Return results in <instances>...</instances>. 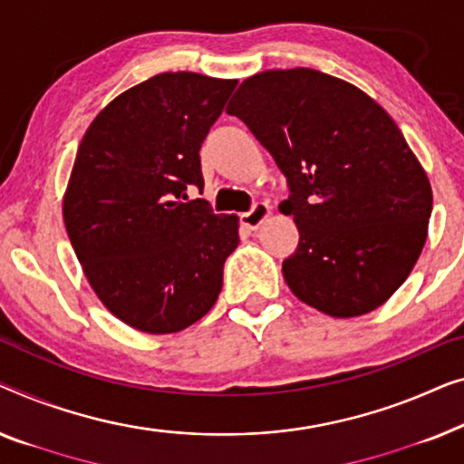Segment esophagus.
Here are the masks:
<instances>
[{"label":"esophagus","mask_w":464,"mask_h":464,"mask_svg":"<svg viewBox=\"0 0 464 464\" xmlns=\"http://www.w3.org/2000/svg\"><path fill=\"white\" fill-rule=\"evenodd\" d=\"M266 217H269V206L265 201H258V204H254L250 212L241 214V225L247 227V229H258L266 220Z\"/></svg>","instance_id":"1"}]
</instances>
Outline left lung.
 I'll return each instance as SVG.
<instances>
[{"instance_id":"1","label":"left lung","mask_w":464,"mask_h":464,"mask_svg":"<svg viewBox=\"0 0 464 464\" xmlns=\"http://www.w3.org/2000/svg\"><path fill=\"white\" fill-rule=\"evenodd\" d=\"M239 117L288 179L279 204L300 239L282 271L332 317H357L406 282L427 239L433 193L401 130L374 99L315 69H273L241 83Z\"/></svg>"}]
</instances>
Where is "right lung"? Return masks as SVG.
<instances>
[{"label": "right lung", "instance_id": "add662e5", "mask_svg": "<svg viewBox=\"0 0 464 464\" xmlns=\"http://www.w3.org/2000/svg\"><path fill=\"white\" fill-rule=\"evenodd\" d=\"M237 80L160 73L111 101L83 134L63 199L71 246L101 303L147 334L212 309L239 220L206 199L199 149Z\"/></svg>", "mask_w": 464, "mask_h": 464}]
</instances>
